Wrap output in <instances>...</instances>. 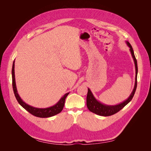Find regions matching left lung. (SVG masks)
<instances>
[{
	"instance_id": "1",
	"label": "left lung",
	"mask_w": 151,
	"mask_h": 151,
	"mask_svg": "<svg viewBox=\"0 0 151 151\" xmlns=\"http://www.w3.org/2000/svg\"><path fill=\"white\" fill-rule=\"evenodd\" d=\"M125 42L127 45V46L130 48L129 50L132 55V57L133 58L135 67V84H134V89L132 90L130 95L129 96V97L127 99H125L124 101L115 105H108V104H105L104 103H102L101 102L98 101V99H96V98L94 96L93 93L91 92V89L88 88V94H87V99H86L87 107H88V108L89 109V110L90 111L98 115L108 116L114 115V114L116 113L125 106H126V105L131 101L132 99L133 98L134 96L135 90L137 88V72H138L137 62V60L135 57L134 50L132 48V47L131 46L130 43L129 42H127V41H125Z\"/></svg>"
}]
</instances>
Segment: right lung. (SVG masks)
<instances>
[{"mask_svg":"<svg viewBox=\"0 0 151 151\" xmlns=\"http://www.w3.org/2000/svg\"><path fill=\"white\" fill-rule=\"evenodd\" d=\"M14 63L15 61L14 60L13 64H12V88L14 93L16 96V98L18 103L22 107H23L26 111H28L32 115L40 117V118H48L51 117L54 115H56L59 113H60L64 106L65 98L69 94V93H67L65 94L60 99V100L53 106H50L48 108H36L34 106H30V105L26 103L23 100H22L21 97L19 96V94H18L17 88H16V79H15V72H14Z\"/></svg>","mask_w":151,"mask_h":151,"instance_id":"1","label":"right lung"}]
</instances>
